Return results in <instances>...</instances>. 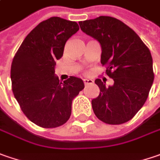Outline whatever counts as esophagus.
Masks as SVG:
<instances>
[{
    "label": "esophagus",
    "mask_w": 160,
    "mask_h": 160,
    "mask_svg": "<svg viewBox=\"0 0 160 160\" xmlns=\"http://www.w3.org/2000/svg\"><path fill=\"white\" fill-rule=\"evenodd\" d=\"M83 81H84L85 86H87V85H89V84H92V83H93V80H90V79H85V80H83Z\"/></svg>",
    "instance_id": "1"
}]
</instances>
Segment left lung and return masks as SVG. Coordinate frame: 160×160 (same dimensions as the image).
Instances as JSON below:
<instances>
[{"label":"left lung","instance_id":"left-lung-1","mask_svg":"<svg viewBox=\"0 0 160 160\" xmlns=\"http://www.w3.org/2000/svg\"><path fill=\"white\" fill-rule=\"evenodd\" d=\"M80 29L101 45V63L114 80L112 86L97 79L100 92L91 101L96 116L108 124L131 120L146 102L154 80L149 48L127 25L115 18L100 16L79 22Z\"/></svg>","mask_w":160,"mask_h":160}]
</instances>
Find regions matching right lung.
<instances>
[{
	"mask_svg": "<svg viewBox=\"0 0 160 160\" xmlns=\"http://www.w3.org/2000/svg\"><path fill=\"white\" fill-rule=\"evenodd\" d=\"M80 29L75 21L52 17L39 23L24 39L11 69L12 91L24 115L43 128L65 123L73 98L84 88L83 80L71 76L63 82L54 74L67 40Z\"/></svg>",
	"mask_w": 160,
	"mask_h": 160,
	"instance_id": "right-lung-1",
	"label": "right lung"
}]
</instances>
